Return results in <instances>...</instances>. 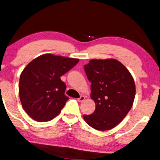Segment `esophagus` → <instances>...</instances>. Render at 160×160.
<instances>
[{
	"label": "esophagus",
	"instance_id": "34e87169",
	"mask_svg": "<svg viewBox=\"0 0 160 160\" xmlns=\"http://www.w3.org/2000/svg\"><path fill=\"white\" fill-rule=\"evenodd\" d=\"M85 96H81L79 98H78V102H82L83 101H84V99H85Z\"/></svg>",
	"mask_w": 160,
	"mask_h": 160
}]
</instances>
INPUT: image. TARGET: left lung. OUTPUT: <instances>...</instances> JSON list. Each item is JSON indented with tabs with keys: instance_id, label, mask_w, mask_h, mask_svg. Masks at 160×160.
Wrapping results in <instances>:
<instances>
[{
	"instance_id": "obj_1",
	"label": "left lung",
	"mask_w": 160,
	"mask_h": 160,
	"mask_svg": "<svg viewBox=\"0 0 160 160\" xmlns=\"http://www.w3.org/2000/svg\"><path fill=\"white\" fill-rule=\"evenodd\" d=\"M91 82V98L95 111L84 115L87 123L98 131H108L119 125L134 101V80L127 68L116 59H92L84 66Z\"/></svg>"
}]
</instances>
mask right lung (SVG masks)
Returning a JSON list of instances; mask_svg holds the SVG:
<instances>
[{
  "label": "right lung",
  "mask_w": 160,
  "mask_h": 160,
  "mask_svg": "<svg viewBox=\"0 0 160 160\" xmlns=\"http://www.w3.org/2000/svg\"><path fill=\"white\" fill-rule=\"evenodd\" d=\"M78 59L52 54L40 56L29 62L20 76L19 96L26 113L37 122H48L58 116L69 97L60 77Z\"/></svg>",
  "instance_id": "right-lung-1"
}]
</instances>
